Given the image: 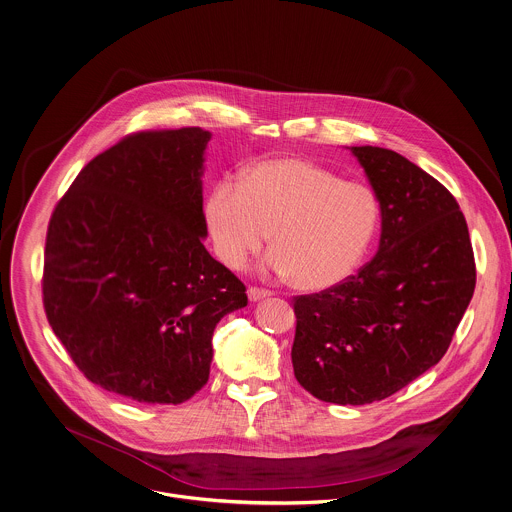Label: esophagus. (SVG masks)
Wrapping results in <instances>:
<instances>
[{
	"instance_id": "1",
	"label": "esophagus",
	"mask_w": 512,
	"mask_h": 512,
	"mask_svg": "<svg viewBox=\"0 0 512 512\" xmlns=\"http://www.w3.org/2000/svg\"><path fill=\"white\" fill-rule=\"evenodd\" d=\"M271 294H273L271 290H265V288H257V286H251V288L247 290V296H249V300H251V302L263 300V298H267V296H271Z\"/></svg>"
}]
</instances>
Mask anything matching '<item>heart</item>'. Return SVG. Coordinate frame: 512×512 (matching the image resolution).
I'll list each match as a JSON object with an SVG mask.
<instances>
[{"label": "heart", "instance_id": "b5f03b06", "mask_svg": "<svg viewBox=\"0 0 512 512\" xmlns=\"http://www.w3.org/2000/svg\"><path fill=\"white\" fill-rule=\"evenodd\" d=\"M377 224L379 202L367 186L304 159L261 161L243 182L220 180L206 200L210 241L226 267L241 269L271 235L267 269L304 290L345 281Z\"/></svg>", "mask_w": 512, "mask_h": 512}]
</instances>
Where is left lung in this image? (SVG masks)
I'll return each mask as SVG.
<instances>
[{
	"label": "left lung",
	"mask_w": 512,
	"mask_h": 512,
	"mask_svg": "<svg viewBox=\"0 0 512 512\" xmlns=\"http://www.w3.org/2000/svg\"><path fill=\"white\" fill-rule=\"evenodd\" d=\"M349 149L381 206L379 249L357 275L294 298L292 367L310 395L357 406L444 357L475 290V259L446 186L391 149Z\"/></svg>",
	"instance_id": "1"
}]
</instances>
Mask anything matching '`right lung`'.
<instances>
[{"label": "right lung", "mask_w": 512, "mask_h": 512, "mask_svg": "<svg viewBox=\"0 0 512 512\" xmlns=\"http://www.w3.org/2000/svg\"><path fill=\"white\" fill-rule=\"evenodd\" d=\"M200 127L139 131L92 159L51 216L43 304L94 385L180 404L210 377L216 324L245 284L204 247Z\"/></svg>", "instance_id": "obj_1"}]
</instances>
